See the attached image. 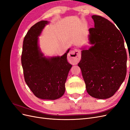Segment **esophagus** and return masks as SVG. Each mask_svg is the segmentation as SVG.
Returning a JSON list of instances; mask_svg holds the SVG:
<instances>
[{
    "mask_svg": "<svg viewBox=\"0 0 130 130\" xmlns=\"http://www.w3.org/2000/svg\"><path fill=\"white\" fill-rule=\"evenodd\" d=\"M69 57L71 59L72 62L74 63H77L80 61L81 59V54L80 53V51L77 49H74L68 54Z\"/></svg>",
    "mask_w": 130,
    "mask_h": 130,
    "instance_id": "obj_1",
    "label": "esophagus"
}]
</instances>
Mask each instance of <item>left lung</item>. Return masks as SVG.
Segmentation results:
<instances>
[{
	"mask_svg": "<svg viewBox=\"0 0 130 130\" xmlns=\"http://www.w3.org/2000/svg\"><path fill=\"white\" fill-rule=\"evenodd\" d=\"M94 27L89 29L88 49L82 48L78 66L87 92L99 99L112 96L126 75L127 54L124 37L117 27L100 15L92 16Z\"/></svg>",
	"mask_w": 130,
	"mask_h": 130,
	"instance_id": "1",
	"label": "left lung"
}]
</instances>
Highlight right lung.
<instances>
[{"label": "right lung", "mask_w": 130, "mask_h": 130, "mask_svg": "<svg viewBox=\"0 0 130 130\" xmlns=\"http://www.w3.org/2000/svg\"><path fill=\"white\" fill-rule=\"evenodd\" d=\"M49 22L41 21L27 31L24 39L21 57L25 81L36 97L56 100L65 92V83L72 64L67 52L61 57H46L38 45V37Z\"/></svg>", "instance_id": "obj_1"}]
</instances>
